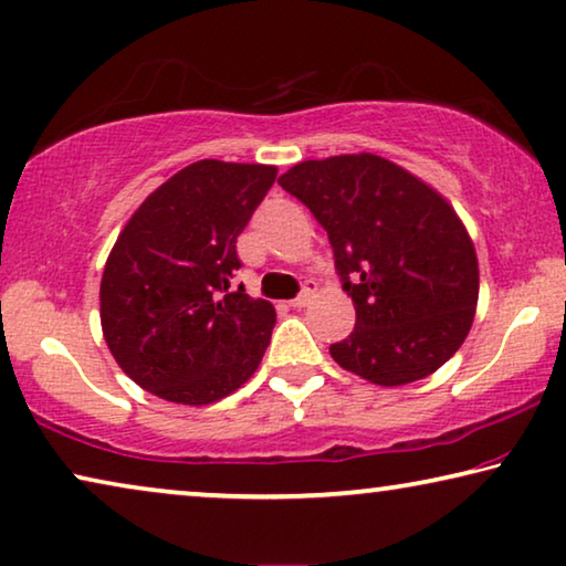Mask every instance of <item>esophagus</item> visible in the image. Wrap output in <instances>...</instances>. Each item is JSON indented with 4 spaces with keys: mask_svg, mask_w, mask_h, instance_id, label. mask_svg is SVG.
Returning a JSON list of instances; mask_svg holds the SVG:
<instances>
[{
    "mask_svg": "<svg viewBox=\"0 0 566 566\" xmlns=\"http://www.w3.org/2000/svg\"><path fill=\"white\" fill-rule=\"evenodd\" d=\"M312 297H315V286H312V282H307V284H305V290L300 292V297H294V300L290 302V307H292V310H302V307H307L310 302H312Z\"/></svg>",
    "mask_w": 566,
    "mask_h": 566,
    "instance_id": "34e87169",
    "label": "esophagus"
}]
</instances>
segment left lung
I'll use <instances>...</instances> for the list:
<instances>
[{"mask_svg":"<svg viewBox=\"0 0 566 566\" xmlns=\"http://www.w3.org/2000/svg\"><path fill=\"white\" fill-rule=\"evenodd\" d=\"M327 231L356 327L331 356L378 386L447 364L475 317L480 274L468 229L419 177L360 151L307 159L280 177Z\"/></svg>","mask_w":566,"mask_h":566,"instance_id":"obj_1","label":"left lung"}]
</instances>
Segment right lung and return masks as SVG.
I'll return each mask as SVG.
<instances>
[{"label": "right lung", "instance_id": "add662e5", "mask_svg": "<svg viewBox=\"0 0 566 566\" xmlns=\"http://www.w3.org/2000/svg\"><path fill=\"white\" fill-rule=\"evenodd\" d=\"M274 180L272 165L200 159L124 226L101 276V331L142 389L202 407L259 368L276 312L231 280L241 269L235 239Z\"/></svg>", "mask_w": 566, "mask_h": 566}]
</instances>
